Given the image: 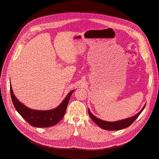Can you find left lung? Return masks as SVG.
Wrapping results in <instances>:
<instances>
[{
    "label": "left lung",
    "instance_id": "obj_1",
    "mask_svg": "<svg viewBox=\"0 0 159 159\" xmlns=\"http://www.w3.org/2000/svg\"><path fill=\"white\" fill-rule=\"evenodd\" d=\"M145 106H146V104L144 105L143 109L141 110V111L139 113H137L135 116H132V117H129L126 119H124L122 120H119V121H116V122H107V121H104V120L99 119L97 118L96 116H95L92 113H91V111H89V110H88V113H89V115L91 117V119H92L93 121L94 122H95L101 128L106 129V130L115 131V130H119V129H122L126 128L129 127L130 125L138 118L139 115L144 109Z\"/></svg>",
    "mask_w": 159,
    "mask_h": 159
}]
</instances>
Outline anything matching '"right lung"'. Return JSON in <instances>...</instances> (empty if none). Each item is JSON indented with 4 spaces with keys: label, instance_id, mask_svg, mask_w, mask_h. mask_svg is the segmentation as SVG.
Returning a JSON list of instances; mask_svg holds the SVG:
<instances>
[{
    "label": "right lung",
    "instance_id": "1",
    "mask_svg": "<svg viewBox=\"0 0 159 159\" xmlns=\"http://www.w3.org/2000/svg\"><path fill=\"white\" fill-rule=\"evenodd\" d=\"M74 90L71 91L62 102L53 110L39 111L31 110L20 102L13 92L10 85V93L13 104L16 110L32 126L37 128H48L54 126L60 122L64 116L67 106Z\"/></svg>",
    "mask_w": 159,
    "mask_h": 159
}]
</instances>
